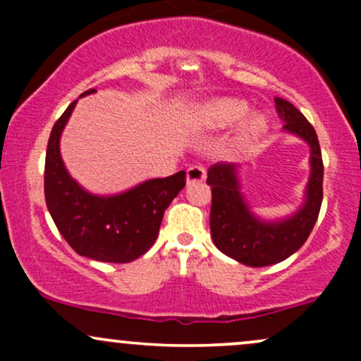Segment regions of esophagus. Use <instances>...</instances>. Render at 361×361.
<instances>
[{"mask_svg": "<svg viewBox=\"0 0 361 361\" xmlns=\"http://www.w3.org/2000/svg\"><path fill=\"white\" fill-rule=\"evenodd\" d=\"M207 176V171L204 166H190L186 169V183H192V181H204Z\"/></svg>", "mask_w": 361, "mask_h": 361, "instance_id": "esophagus-1", "label": "esophagus"}]
</instances>
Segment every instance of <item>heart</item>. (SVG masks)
I'll return each mask as SVG.
<instances>
[{
	"instance_id": "1",
	"label": "heart",
	"mask_w": 361,
	"mask_h": 361,
	"mask_svg": "<svg viewBox=\"0 0 361 361\" xmlns=\"http://www.w3.org/2000/svg\"><path fill=\"white\" fill-rule=\"evenodd\" d=\"M250 105L235 98H219L198 109L197 115L202 126L207 128H227L241 122L250 115ZM267 132V120L261 115H252L241 127L243 140H255Z\"/></svg>"
}]
</instances>
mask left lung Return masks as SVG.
<instances>
[{
	"instance_id": "1",
	"label": "left lung",
	"mask_w": 361,
	"mask_h": 361,
	"mask_svg": "<svg viewBox=\"0 0 361 361\" xmlns=\"http://www.w3.org/2000/svg\"><path fill=\"white\" fill-rule=\"evenodd\" d=\"M276 114L283 120V130L297 135L310 147V176L304 204L297 212L276 221H263L251 212L241 192L239 164L217 163L207 173L212 186L210 234L214 244L246 267H270L287 259L307 241L322 204V166L317 134L309 120L292 103L275 98Z\"/></svg>"
}]
</instances>
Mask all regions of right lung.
Here are the masks:
<instances>
[{
    "instance_id": "1",
    "label": "right lung",
    "mask_w": 361,
    "mask_h": 361,
    "mask_svg": "<svg viewBox=\"0 0 361 361\" xmlns=\"http://www.w3.org/2000/svg\"><path fill=\"white\" fill-rule=\"evenodd\" d=\"M94 93L88 90L81 94ZM76 102L54 123L45 154V204L62 238L80 256L105 263H130L152 246L164 210L185 188V171L154 178L117 195L90 193L68 173L61 134Z\"/></svg>"
}]
</instances>
